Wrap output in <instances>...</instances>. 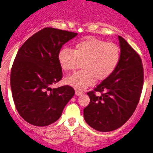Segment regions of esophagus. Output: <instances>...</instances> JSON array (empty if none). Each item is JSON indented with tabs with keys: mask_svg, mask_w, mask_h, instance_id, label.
Returning <instances> with one entry per match:
<instances>
[{
	"mask_svg": "<svg viewBox=\"0 0 153 153\" xmlns=\"http://www.w3.org/2000/svg\"><path fill=\"white\" fill-rule=\"evenodd\" d=\"M75 93H76V96H81V95H82V94L83 93V92H82V91L77 90V89H76V92H75Z\"/></svg>",
	"mask_w": 153,
	"mask_h": 153,
	"instance_id": "1",
	"label": "esophagus"
}]
</instances>
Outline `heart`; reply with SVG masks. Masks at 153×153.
<instances>
[{"mask_svg": "<svg viewBox=\"0 0 153 153\" xmlns=\"http://www.w3.org/2000/svg\"><path fill=\"white\" fill-rule=\"evenodd\" d=\"M57 60L61 69L67 72L74 71L82 61L81 71L66 79V82L77 89L92 85L95 79L104 80L115 71L120 60V50L114 43L106 42L88 36L79 40L74 49L60 50Z\"/></svg>", "mask_w": 153, "mask_h": 153, "instance_id": "1", "label": "heart"}]
</instances>
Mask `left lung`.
I'll list each match as a JSON object with an SVG mask.
<instances>
[{
	"mask_svg": "<svg viewBox=\"0 0 153 153\" xmlns=\"http://www.w3.org/2000/svg\"><path fill=\"white\" fill-rule=\"evenodd\" d=\"M120 60L115 71L93 91L83 110L86 122L101 132L114 131L134 114L143 85V67L137 51L118 36Z\"/></svg>",
	"mask_w": 153,
	"mask_h": 153,
	"instance_id": "obj_1",
	"label": "left lung"
}]
</instances>
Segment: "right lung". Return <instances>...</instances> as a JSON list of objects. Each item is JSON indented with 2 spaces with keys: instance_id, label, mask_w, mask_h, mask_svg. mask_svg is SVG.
<instances>
[{
  "instance_id": "right-lung-1",
  "label": "right lung",
  "mask_w": 153,
  "mask_h": 153,
  "mask_svg": "<svg viewBox=\"0 0 153 153\" xmlns=\"http://www.w3.org/2000/svg\"><path fill=\"white\" fill-rule=\"evenodd\" d=\"M77 33L44 28L27 39L19 49L12 66L10 86L16 108L26 121L45 127L57 121L74 88L66 85L51 89L62 79L57 55L62 45Z\"/></svg>"
}]
</instances>
